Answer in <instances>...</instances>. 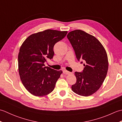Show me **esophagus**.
Segmentation results:
<instances>
[{"label":"esophagus","mask_w":122,"mask_h":122,"mask_svg":"<svg viewBox=\"0 0 122 122\" xmlns=\"http://www.w3.org/2000/svg\"><path fill=\"white\" fill-rule=\"evenodd\" d=\"M63 73L64 74H71V72H69V71H66V70H64L63 71Z\"/></svg>","instance_id":"obj_1"}]
</instances>
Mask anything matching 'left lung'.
I'll use <instances>...</instances> for the list:
<instances>
[{"mask_svg":"<svg viewBox=\"0 0 122 122\" xmlns=\"http://www.w3.org/2000/svg\"><path fill=\"white\" fill-rule=\"evenodd\" d=\"M67 38L77 60L84 63L82 72H75L76 82L71 88L76 94L88 97L100 89L107 76L108 62L107 52L94 36L81 30L70 32Z\"/></svg>","mask_w":122,"mask_h":122,"instance_id":"8db88e82","label":"left lung"}]
</instances>
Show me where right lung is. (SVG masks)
I'll use <instances>...</instances> for the list:
<instances>
[{
	"mask_svg": "<svg viewBox=\"0 0 122 122\" xmlns=\"http://www.w3.org/2000/svg\"><path fill=\"white\" fill-rule=\"evenodd\" d=\"M67 33L48 29L30 35L23 42L18 54V70L23 85L31 94L42 97L53 91L62 71L44 63L53 58L54 45Z\"/></svg>",
	"mask_w": 122,
	"mask_h": 122,
	"instance_id": "add662e5",
	"label": "right lung"
}]
</instances>
